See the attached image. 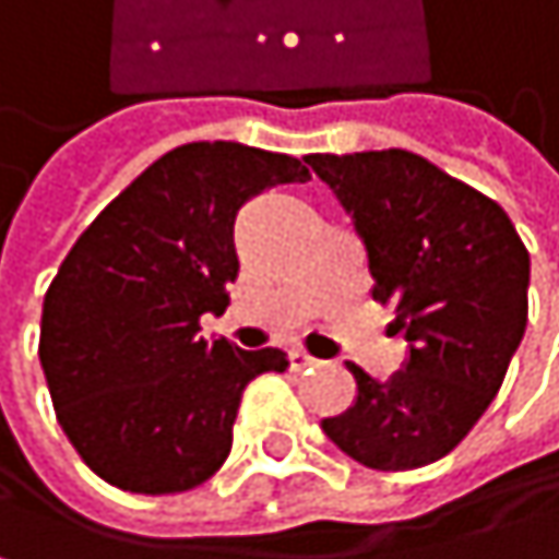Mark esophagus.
Instances as JSON below:
<instances>
[{
  "mask_svg": "<svg viewBox=\"0 0 559 559\" xmlns=\"http://www.w3.org/2000/svg\"><path fill=\"white\" fill-rule=\"evenodd\" d=\"M312 366H319L309 353H302V348H293L289 353V369L293 372H306V369H312Z\"/></svg>",
  "mask_w": 559,
  "mask_h": 559,
  "instance_id": "34e87169",
  "label": "esophagus"
}]
</instances>
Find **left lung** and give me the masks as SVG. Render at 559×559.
<instances>
[{"label": "left lung", "instance_id": "8db88e82", "mask_svg": "<svg viewBox=\"0 0 559 559\" xmlns=\"http://www.w3.org/2000/svg\"><path fill=\"white\" fill-rule=\"evenodd\" d=\"M369 250L372 299L412 345L376 382L348 362L356 405L322 431L372 471H415L454 451L495 402L527 329L531 253L504 206L421 154H309Z\"/></svg>", "mask_w": 559, "mask_h": 559}]
</instances>
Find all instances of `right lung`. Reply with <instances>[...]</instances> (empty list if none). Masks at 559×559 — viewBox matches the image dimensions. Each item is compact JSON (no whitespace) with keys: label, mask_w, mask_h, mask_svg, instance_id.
<instances>
[{"label":"right lung","mask_w":559,"mask_h":559,"mask_svg":"<svg viewBox=\"0 0 559 559\" xmlns=\"http://www.w3.org/2000/svg\"><path fill=\"white\" fill-rule=\"evenodd\" d=\"M309 167L234 141H193L138 174L75 240L41 302L38 359L82 461L131 495H180L221 471L243 389L286 353L203 338L230 306L234 221Z\"/></svg>","instance_id":"obj_1"}]
</instances>
